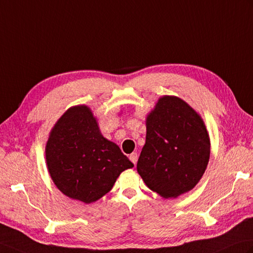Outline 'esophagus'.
Returning a JSON list of instances; mask_svg holds the SVG:
<instances>
[{"label": "esophagus", "mask_w": 253, "mask_h": 253, "mask_svg": "<svg viewBox=\"0 0 253 253\" xmlns=\"http://www.w3.org/2000/svg\"><path fill=\"white\" fill-rule=\"evenodd\" d=\"M129 160L133 163V165H136L137 161H138V154L136 153V152H133V153L130 154V156H129Z\"/></svg>", "instance_id": "obj_1"}]
</instances>
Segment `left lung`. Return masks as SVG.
Masks as SVG:
<instances>
[{"mask_svg":"<svg viewBox=\"0 0 253 253\" xmlns=\"http://www.w3.org/2000/svg\"><path fill=\"white\" fill-rule=\"evenodd\" d=\"M210 157V140L195 110L174 96L158 99L146 116L145 144L137 170L150 190L175 198L194 189Z\"/></svg>","mask_w":253,"mask_h":253,"instance_id":"1","label":"left lung"}]
</instances>
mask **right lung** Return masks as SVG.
<instances>
[{"label":"right lung","mask_w":253,"mask_h":253,"mask_svg":"<svg viewBox=\"0 0 253 253\" xmlns=\"http://www.w3.org/2000/svg\"><path fill=\"white\" fill-rule=\"evenodd\" d=\"M54 183L64 195L90 204L109 193L133 164L119 145L105 139L87 105L70 108L57 121L45 149Z\"/></svg>","instance_id":"add662e5"}]
</instances>
